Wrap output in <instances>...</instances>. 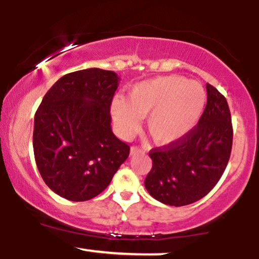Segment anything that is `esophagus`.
<instances>
[{
  "mask_svg": "<svg viewBox=\"0 0 259 259\" xmlns=\"http://www.w3.org/2000/svg\"><path fill=\"white\" fill-rule=\"evenodd\" d=\"M139 152H144V151L141 150V148L138 147V146H133L130 148V154H135V153H139Z\"/></svg>",
  "mask_w": 259,
  "mask_h": 259,
  "instance_id": "1",
  "label": "esophagus"
}]
</instances>
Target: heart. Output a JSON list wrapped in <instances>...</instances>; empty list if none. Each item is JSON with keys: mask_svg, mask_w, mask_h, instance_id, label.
<instances>
[{"mask_svg": "<svg viewBox=\"0 0 259 259\" xmlns=\"http://www.w3.org/2000/svg\"><path fill=\"white\" fill-rule=\"evenodd\" d=\"M207 94L197 81L179 75L158 76L133 86L126 101L114 99L111 112L124 135L134 133L140 118H147V130L157 144L179 141L200 120Z\"/></svg>", "mask_w": 259, "mask_h": 259, "instance_id": "b5f03b06", "label": "heart"}]
</instances>
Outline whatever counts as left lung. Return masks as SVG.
Returning a JSON list of instances; mask_svg holds the SVG:
<instances>
[{
	"instance_id": "1",
	"label": "left lung",
	"mask_w": 259,
	"mask_h": 259,
	"mask_svg": "<svg viewBox=\"0 0 259 259\" xmlns=\"http://www.w3.org/2000/svg\"><path fill=\"white\" fill-rule=\"evenodd\" d=\"M206 89L207 105L197 125L179 141L150 151L152 169L145 187L164 204L181 207L201 200L228 165L233 146L230 109L214 86Z\"/></svg>"
}]
</instances>
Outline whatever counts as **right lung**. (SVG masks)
I'll use <instances>...</instances> for the list:
<instances>
[{
	"instance_id": "1",
	"label": "right lung",
	"mask_w": 259,
	"mask_h": 259,
	"mask_svg": "<svg viewBox=\"0 0 259 259\" xmlns=\"http://www.w3.org/2000/svg\"><path fill=\"white\" fill-rule=\"evenodd\" d=\"M119 76L100 68L62 76L35 113L37 169L53 192L69 201L96 197L125 162L129 145L112 132L111 103Z\"/></svg>"
}]
</instances>
